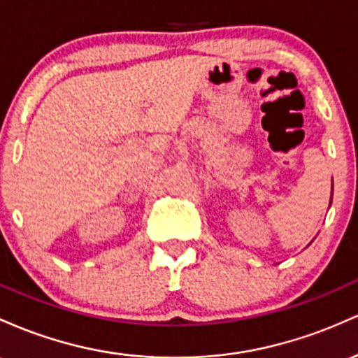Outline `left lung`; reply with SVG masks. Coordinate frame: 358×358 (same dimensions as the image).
<instances>
[{
  "label": "left lung",
  "instance_id": "left-lung-1",
  "mask_svg": "<svg viewBox=\"0 0 358 358\" xmlns=\"http://www.w3.org/2000/svg\"><path fill=\"white\" fill-rule=\"evenodd\" d=\"M331 191H333V189H331Z\"/></svg>",
  "mask_w": 358,
  "mask_h": 358
}]
</instances>
